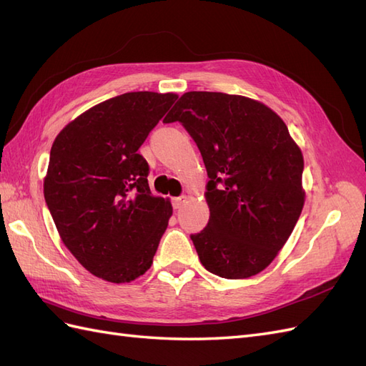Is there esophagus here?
<instances>
[{
    "instance_id": "34e87169",
    "label": "esophagus",
    "mask_w": 366,
    "mask_h": 366,
    "mask_svg": "<svg viewBox=\"0 0 366 366\" xmlns=\"http://www.w3.org/2000/svg\"><path fill=\"white\" fill-rule=\"evenodd\" d=\"M186 202H187V197L186 195L175 197V198H172V206H174V209H180Z\"/></svg>"
}]
</instances>
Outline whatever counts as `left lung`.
I'll use <instances>...</instances> for the list:
<instances>
[{"label": "left lung", "mask_w": 366, "mask_h": 366, "mask_svg": "<svg viewBox=\"0 0 366 366\" xmlns=\"http://www.w3.org/2000/svg\"><path fill=\"white\" fill-rule=\"evenodd\" d=\"M164 124L180 122L197 143L210 217L191 235L204 269L226 280L262 272L302 212L304 159L282 119L253 99L184 93Z\"/></svg>", "instance_id": "left-lung-1"}]
</instances>
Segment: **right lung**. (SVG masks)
Masks as SVG:
<instances>
[{
  "instance_id": "obj_1",
  "label": "right lung",
  "mask_w": 366,
  "mask_h": 366,
  "mask_svg": "<svg viewBox=\"0 0 366 366\" xmlns=\"http://www.w3.org/2000/svg\"><path fill=\"white\" fill-rule=\"evenodd\" d=\"M177 97H112L53 142L44 197L65 247L97 278L129 282L151 267L172 206L151 194L149 166L139 148Z\"/></svg>"
}]
</instances>
